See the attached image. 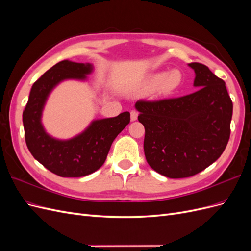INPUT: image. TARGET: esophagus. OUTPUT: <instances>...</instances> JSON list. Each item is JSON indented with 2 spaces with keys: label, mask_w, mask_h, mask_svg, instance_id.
<instances>
[{
  "label": "esophagus",
  "mask_w": 251,
  "mask_h": 251,
  "mask_svg": "<svg viewBox=\"0 0 251 251\" xmlns=\"http://www.w3.org/2000/svg\"><path fill=\"white\" fill-rule=\"evenodd\" d=\"M137 117H138V113L133 110V111L131 112V120H132V121H135L136 119H137Z\"/></svg>",
  "instance_id": "obj_1"
}]
</instances>
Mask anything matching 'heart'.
Returning a JSON list of instances; mask_svg holds the SVG:
<instances>
[{
    "mask_svg": "<svg viewBox=\"0 0 251 251\" xmlns=\"http://www.w3.org/2000/svg\"><path fill=\"white\" fill-rule=\"evenodd\" d=\"M183 75L178 69H172L169 72H155L144 77L134 88V93L146 95L155 92L159 97H165L173 94L181 86Z\"/></svg>",
    "mask_w": 251,
    "mask_h": 251,
    "instance_id": "b5f03b06",
    "label": "heart"
}]
</instances>
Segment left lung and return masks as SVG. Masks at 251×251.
Masks as SVG:
<instances>
[{
    "label": "left lung",
    "instance_id": "obj_1",
    "mask_svg": "<svg viewBox=\"0 0 251 251\" xmlns=\"http://www.w3.org/2000/svg\"><path fill=\"white\" fill-rule=\"evenodd\" d=\"M196 92L178 98L136 102L146 128L144 155L157 173L173 179L202 172L222 155L230 136L232 101L225 82L199 63Z\"/></svg>",
    "mask_w": 251,
    "mask_h": 251
}]
</instances>
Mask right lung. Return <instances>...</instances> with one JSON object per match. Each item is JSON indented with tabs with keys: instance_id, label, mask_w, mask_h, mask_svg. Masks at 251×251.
<instances>
[{
	"instance_id": "add662e5",
	"label": "right lung",
	"mask_w": 251,
	"mask_h": 251,
	"mask_svg": "<svg viewBox=\"0 0 251 251\" xmlns=\"http://www.w3.org/2000/svg\"><path fill=\"white\" fill-rule=\"evenodd\" d=\"M92 64L62 60L45 72L31 88L23 125L28 150L45 168L60 177L77 178L97 171L104 163L112 143L130 123V113L96 119L75 137L60 140L50 136L42 124L43 110L50 93L66 79L86 80Z\"/></svg>"
}]
</instances>
